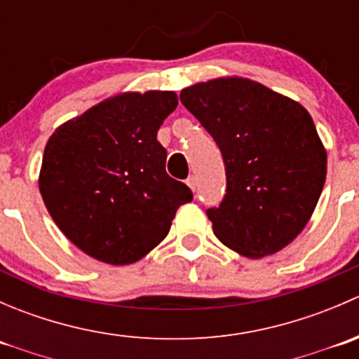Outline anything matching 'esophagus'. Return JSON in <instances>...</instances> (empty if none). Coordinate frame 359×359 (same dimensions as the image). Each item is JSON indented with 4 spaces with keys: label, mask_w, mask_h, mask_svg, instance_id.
I'll return each mask as SVG.
<instances>
[{
    "label": "esophagus",
    "mask_w": 359,
    "mask_h": 359,
    "mask_svg": "<svg viewBox=\"0 0 359 359\" xmlns=\"http://www.w3.org/2000/svg\"><path fill=\"white\" fill-rule=\"evenodd\" d=\"M186 184H187V186H189L191 187V189H196V177H194V175H191V177H187V180H186Z\"/></svg>",
    "instance_id": "esophagus-1"
}]
</instances>
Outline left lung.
I'll use <instances>...</instances> for the list:
<instances>
[{
  "label": "left lung",
  "mask_w": 359,
  "mask_h": 359,
  "mask_svg": "<svg viewBox=\"0 0 359 359\" xmlns=\"http://www.w3.org/2000/svg\"><path fill=\"white\" fill-rule=\"evenodd\" d=\"M180 102L213 137L226 194L206 210L213 233L250 259L287 247L313 215L327 177V151L299 102L243 78L184 88Z\"/></svg>",
  "instance_id": "obj_1"
}]
</instances>
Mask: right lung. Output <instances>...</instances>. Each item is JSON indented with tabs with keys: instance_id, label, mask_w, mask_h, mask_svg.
<instances>
[{
	"instance_id": "obj_1",
	"label": "right lung",
	"mask_w": 359,
	"mask_h": 359,
	"mask_svg": "<svg viewBox=\"0 0 359 359\" xmlns=\"http://www.w3.org/2000/svg\"><path fill=\"white\" fill-rule=\"evenodd\" d=\"M173 92L123 93L64 123L43 154L39 191L59 229L106 264L137 262L168 234L177 208L193 201L166 173L159 126Z\"/></svg>"
}]
</instances>
